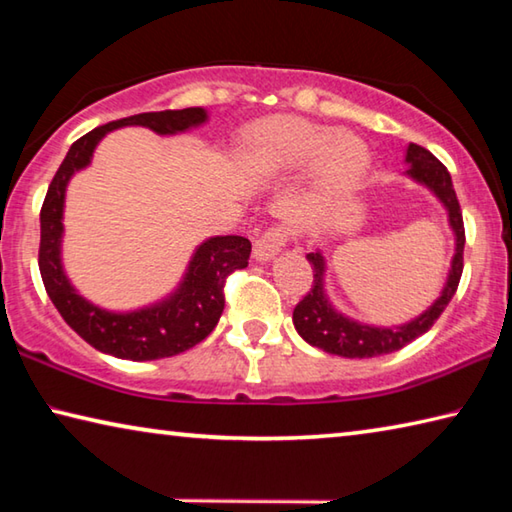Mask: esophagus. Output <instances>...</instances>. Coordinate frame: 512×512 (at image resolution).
Returning <instances> with one entry per match:
<instances>
[{"label":"esophagus","instance_id":"1","mask_svg":"<svg viewBox=\"0 0 512 512\" xmlns=\"http://www.w3.org/2000/svg\"><path fill=\"white\" fill-rule=\"evenodd\" d=\"M287 237L289 232L287 228H282V225H277V228H268L264 235H259L255 239V250H253L257 262H268V259H273L277 253H280L282 246L287 244Z\"/></svg>","mask_w":512,"mask_h":512}]
</instances>
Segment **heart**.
<instances>
[{"label":"heart","mask_w":512,"mask_h":512,"mask_svg":"<svg viewBox=\"0 0 512 512\" xmlns=\"http://www.w3.org/2000/svg\"><path fill=\"white\" fill-rule=\"evenodd\" d=\"M253 158L268 169H300L314 162L316 192L339 198L359 185L368 151L359 137L334 133L300 117H273L248 137Z\"/></svg>","instance_id":"obj_1"}]
</instances>
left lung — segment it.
<instances>
[{"instance_id":"1","label":"left lung","mask_w":512,"mask_h":512,"mask_svg":"<svg viewBox=\"0 0 512 512\" xmlns=\"http://www.w3.org/2000/svg\"><path fill=\"white\" fill-rule=\"evenodd\" d=\"M406 162H409L406 173H409L413 180H418V183L427 185L431 192L438 196V201L447 207L449 225H452L456 235V253L452 259V271H449L445 289L440 293V298L433 302L424 314L411 320V323L400 327L361 325L357 320H350L348 316L339 314V311L329 305L323 289V253H320V250L309 253L307 259L311 268H314V282H311L307 296L298 302L296 309H293V325H296L302 339L309 345H314V348L348 359H370L379 357V354H391L395 350H402L404 345H409L424 332H429L433 323H436L445 307L449 305V300L454 298L463 273L465 228L461 205H458V198L452 185V176H449L447 167L436 158V155L418 144H409V149H406Z\"/></svg>"}]
</instances>
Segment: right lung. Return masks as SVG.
<instances>
[{"mask_svg":"<svg viewBox=\"0 0 512 512\" xmlns=\"http://www.w3.org/2000/svg\"><path fill=\"white\" fill-rule=\"evenodd\" d=\"M205 119L207 112L203 108H185L142 112V115L110 121L69 146L63 164L51 180L40 210V275L58 314L99 352L117 359L153 361L194 348L219 323L225 307L223 287L228 275L248 266L250 241L246 237H212L196 248L183 284L173 296L131 314H112L79 296L60 264L65 189L74 171L88 167L101 137L121 126H146L158 135H173L201 126Z\"/></svg>","mask_w":512,"mask_h":512,"instance_id":"right-lung-1","label":"right lung"}]
</instances>
